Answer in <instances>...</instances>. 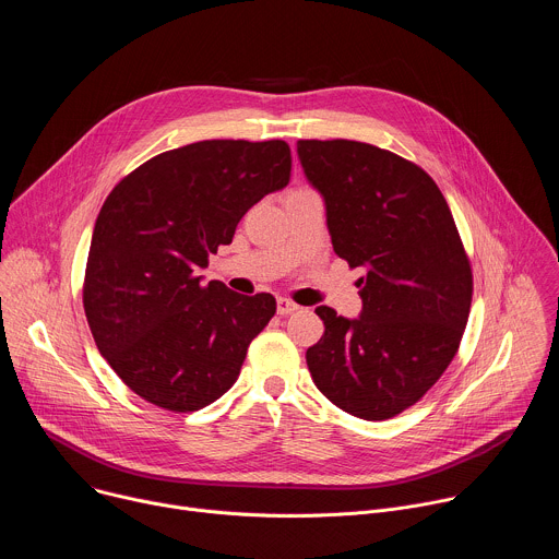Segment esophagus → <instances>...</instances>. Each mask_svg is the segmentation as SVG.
<instances>
[{
	"label": "esophagus",
	"instance_id": "obj_1",
	"mask_svg": "<svg viewBox=\"0 0 559 559\" xmlns=\"http://www.w3.org/2000/svg\"><path fill=\"white\" fill-rule=\"evenodd\" d=\"M296 309H298V305L292 302L289 298H278V300H276V311H278L281 316H287V313H292V311H296Z\"/></svg>",
	"mask_w": 559,
	"mask_h": 559
}]
</instances>
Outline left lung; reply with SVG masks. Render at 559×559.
I'll list each match as a JSON object with an SVG mask.
<instances>
[{
	"label": "left lung",
	"instance_id": "1",
	"mask_svg": "<svg viewBox=\"0 0 559 559\" xmlns=\"http://www.w3.org/2000/svg\"><path fill=\"white\" fill-rule=\"evenodd\" d=\"M323 197L334 252L362 267L358 318L316 307L325 334L307 349L316 386L343 412L386 420L436 384L466 328L473 278L451 210L433 179L369 143L298 141Z\"/></svg>",
	"mask_w": 559,
	"mask_h": 559
}]
</instances>
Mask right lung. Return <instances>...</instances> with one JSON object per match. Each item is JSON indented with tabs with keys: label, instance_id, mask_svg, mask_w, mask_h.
<instances>
[{
	"label": "right lung",
	"instance_id": "add662e5",
	"mask_svg": "<svg viewBox=\"0 0 559 559\" xmlns=\"http://www.w3.org/2000/svg\"><path fill=\"white\" fill-rule=\"evenodd\" d=\"M289 170L285 141L212 139L150 158L108 194L84 309L102 356L143 401L188 414L236 382L276 300L205 285L199 272Z\"/></svg>",
	"mask_w": 559,
	"mask_h": 559
}]
</instances>
